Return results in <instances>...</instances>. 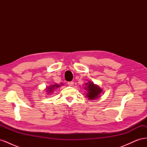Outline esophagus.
I'll list each match as a JSON object with an SVG mask.
<instances>
[{
  "label": "esophagus",
  "instance_id": "34e87169",
  "mask_svg": "<svg viewBox=\"0 0 147 147\" xmlns=\"http://www.w3.org/2000/svg\"><path fill=\"white\" fill-rule=\"evenodd\" d=\"M74 82H68V84H69V86H72L74 85Z\"/></svg>",
  "mask_w": 147,
  "mask_h": 147
}]
</instances>
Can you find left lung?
<instances>
[{
    "mask_svg": "<svg viewBox=\"0 0 147 147\" xmlns=\"http://www.w3.org/2000/svg\"><path fill=\"white\" fill-rule=\"evenodd\" d=\"M86 85L85 90L88 91L86 96L89 100H95L100 97L102 90L99 86L91 82L86 83Z\"/></svg>",
    "mask_w": 147,
    "mask_h": 147,
    "instance_id": "obj_1",
    "label": "left lung"
}]
</instances>
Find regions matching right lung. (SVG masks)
Listing matches in <instances>:
<instances>
[{
  "mask_svg": "<svg viewBox=\"0 0 147 147\" xmlns=\"http://www.w3.org/2000/svg\"><path fill=\"white\" fill-rule=\"evenodd\" d=\"M60 86V85L57 84H53V85H51L49 86L47 88V92H48V94H51V93L53 91V90H55V89H56V88H59Z\"/></svg>",
  "mask_w": 147,
  "mask_h": 147,
  "instance_id": "add662e5",
  "label": "right lung"
}]
</instances>
